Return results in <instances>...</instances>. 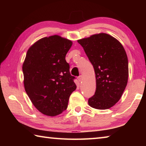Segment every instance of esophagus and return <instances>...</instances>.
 <instances>
[{
	"instance_id": "esophagus-1",
	"label": "esophagus",
	"mask_w": 146,
	"mask_h": 146,
	"mask_svg": "<svg viewBox=\"0 0 146 146\" xmlns=\"http://www.w3.org/2000/svg\"><path fill=\"white\" fill-rule=\"evenodd\" d=\"M78 81L79 82H81V81L82 80V75H80L78 77Z\"/></svg>"
}]
</instances>
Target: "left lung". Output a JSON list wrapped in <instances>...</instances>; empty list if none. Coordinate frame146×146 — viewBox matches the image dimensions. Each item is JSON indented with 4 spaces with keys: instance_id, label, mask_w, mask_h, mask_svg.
I'll use <instances>...</instances> for the list:
<instances>
[{
    "instance_id": "1",
    "label": "left lung",
    "mask_w": 146,
    "mask_h": 146,
    "mask_svg": "<svg viewBox=\"0 0 146 146\" xmlns=\"http://www.w3.org/2000/svg\"><path fill=\"white\" fill-rule=\"evenodd\" d=\"M95 70L96 91L88 104L107 110L118 102L126 87L129 69L125 51L119 41L107 33L95 34L77 40Z\"/></svg>"
}]
</instances>
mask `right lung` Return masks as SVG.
<instances>
[{
  "label": "right lung",
  "mask_w": 146,
  "mask_h": 146,
  "mask_svg": "<svg viewBox=\"0 0 146 146\" xmlns=\"http://www.w3.org/2000/svg\"><path fill=\"white\" fill-rule=\"evenodd\" d=\"M72 44L55 35L40 38L27 51L23 64L24 89L33 106L45 115L55 117L65 111L76 88L65 59Z\"/></svg>",
  "instance_id": "obj_1"
}]
</instances>
